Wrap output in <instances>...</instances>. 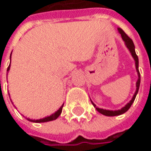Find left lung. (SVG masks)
<instances>
[{
    "label": "left lung",
    "instance_id": "obj_1",
    "mask_svg": "<svg viewBox=\"0 0 151 151\" xmlns=\"http://www.w3.org/2000/svg\"><path fill=\"white\" fill-rule=\"evenodd\" d=\"M119 33L121 34V36H122V38H123V40L125 42V44H126V46H127V48L130 51L131 55L132 56L134 57V60H135V66H136V70H137V72H138V76H139V78H138V81H137L136 82V91H135V93H134V95L133 96V98H132V100H131L125 107H124L122 109H120V110H117V111H110V110H104V109H101V108H98V107H96V105L92 102V104H93V106L96 107V110L99 112L101 114H103V115H106V116H118V115H120V114H123V113H124L125 112H127L129 109V107H131V105L133 104V102L134 101V99H135V97H136L137 93H138V91H139V85H140V74H139V59H138V56H137L136 53H135V50H134V44L133 43V41H132V39H131L124 32V30L123 29H121V28H119Z\"/></svg>",
    "mask_w": 151,
    "mask_h": 151
}]
</instances>
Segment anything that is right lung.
Here are the masks:
<instances>
[{"instance_id": "add662e5", "label": "right lung", "mask_w": 151, "mask_h": 151, "mask_svg": "<svg viewBox=\"0 0 151 151\" xmlns=\"http://www.w3.org/2000/svg\"><path fill=\"white\" fill-rule=\"evenodd\" d=\"M9 70H10V65L7 67V71H8ZM62 108H63V105L61 106L60 108L56 113H55L54 114H52V115H50V117H46V118H44V119H39V120H32V119H28V120H29V121H32V122H35V123H44V122H49V121L55 120V119H57V118L61 114Z\"/></svg>"}]
</instances>
